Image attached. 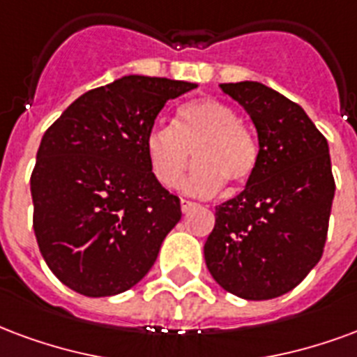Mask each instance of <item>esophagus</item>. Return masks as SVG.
<instances>
[{
	"label": "esophagus",
	"instance_id": "1",
	"mask_svg": "<svg viewBox=\"0 0 357 357\" xmlns=\"http://www.w3.org/2000/svg\"><path fill=\"white\" fill-rule=\"evenodd\" d=\"M197 206V202H192V200H187V199H181V212H189Z\"/></svg>",
	"mask_w": 357,
	"mask_h": 357
}]
</instances>
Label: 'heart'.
<instances>
[{
	"label": "heart",
	"mask_w": 357,
	"mask_h": 357,
	"mask_svg": "<svg viewBox=\"0 0 357 357\" xmlns=\"http://www.w3.org/2000/svg\"><path fill=\"white\" fill-rule=\"evenodd\" d=\"M192 157L185 191L212 195L229 181L244 185L259 160V149L238 113L218 98H200L181 105L172 125L157 123L145 136V153L155 179L162 187L178 185Z\"/></svg>",
	"instance_id": "heart-1"
}]
</instances>
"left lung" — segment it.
<instances>
[{
	"label": "left lung",
	"instance_id": "left-lung-1",
	"mask_svg": "<svg viewBox=\"0 0 357 357\" xmlns=\"http://www.w3.org/2000/svg\"><path fill=\"white\" fill-rule=\"evenodd\" d=\"M221 89L252 119L259 160L244 191L215 206L206 266L236 297L274 299L321 259L335 197L329 145L299 104L265 84Z\"/></svg>",
	"mask_w": 357,
	"mask_h": 357
}]
</instances>
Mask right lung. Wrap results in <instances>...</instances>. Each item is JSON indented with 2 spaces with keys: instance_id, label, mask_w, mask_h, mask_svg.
Here are the masks:
<instances>
[{
  "instance_id": "1",
  "label": "right lung",
  "mask_w": 357,
  "mask_h": 357,
  "mask_svg": "<svg viewBox=\"0 0 357 357\" xmlns=\"http://www.w3.org/2000/svg\"><path fill=\"white\" fill-rule=\"evenodd\" d=\"M185 81L128 75L84 92L45 132L30 178L33 232L52 274L86 297L136 286L181 219L145 136Z\"/></svg>"
}]
</instances>
